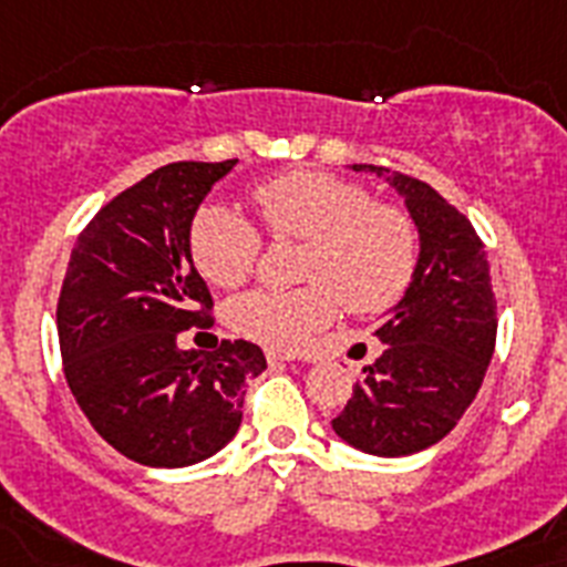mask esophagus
<instances>
[{
    "label": "esophagus",
    "mask_w": 567,
    "mask_h": 567,
    "mask_svg": "<svg viewBox=\"0 0 567 567\" xmlns=\"http://www.w3.org/2000/svg\"><path fill=\"white\" fill-rule=\"evenodd\" d=\"M295 359H301L295 350H280V348H269L266 350V362L269 364H284V362H295Z\"/></svg>",
    "instance_id": "34e87169"
}]
</instances>
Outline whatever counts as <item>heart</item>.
Masks as SVG:
<instances>
[{"mask_svg": "<svg viewBox=\"0 0 567 567\" xmlns=\"http://www.w3.org/2000/svg\"><path fill=\"white\" fill-rule=\"evenodd\" d=\"M275 243H303L295 289H251L228 303V324L246 339L295 348L333 321L339 301L357 316L391 310L414 284L420 228L409 210L373 203L368 185L327 171H289L255 188ZM264 237L249 219L205 205L190 223V257L208 284L240 287L255 272Z\"/></svg>", "mask_w": 567, "mask_h": 567, "instance_id": "heart-1", "label": "heart"}]
</instances>
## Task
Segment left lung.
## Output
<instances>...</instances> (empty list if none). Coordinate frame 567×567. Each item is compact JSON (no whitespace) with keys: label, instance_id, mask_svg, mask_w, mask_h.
<instances>
[{"label":"left lung","instance_id":"obj_1","mask_svg":"<svg viewBox=\"0 0 567 567\" xmlns=\"http://www.w3.org/2000/svg\"><path fill=\"white\" fill-rule=\"evenodd\" d=\"M420 228V266L396 310L377 327L382 357L362 368L333 420L341 441L368 455H414L443 441L478 396L493 359L498 316L481 237L432 185L382 165Z\"/></svg>","mask_w":567,"mask_h":567}]
</instances>
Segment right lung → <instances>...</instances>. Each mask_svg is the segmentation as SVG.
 Segmentation results:
<instances>
[{"label":"right lung","instance_id":"obj_1","mask_svg":"<svg viewBox=\"0 0 567 567\" xmlns=\"http://www.w3.org/2000/svg\"><path fill=\"white\" fill-rule=\"evenodd\" d=\"M237 158L158 167L89 219L58 298L65 382L101 437L144 466L217 455L243 420V385L264 350L223 339L182 350L179 333L214 327V301L190 260V223Z\"/></svg>","mask_w":567,"mask_h":567}]
</instances>
